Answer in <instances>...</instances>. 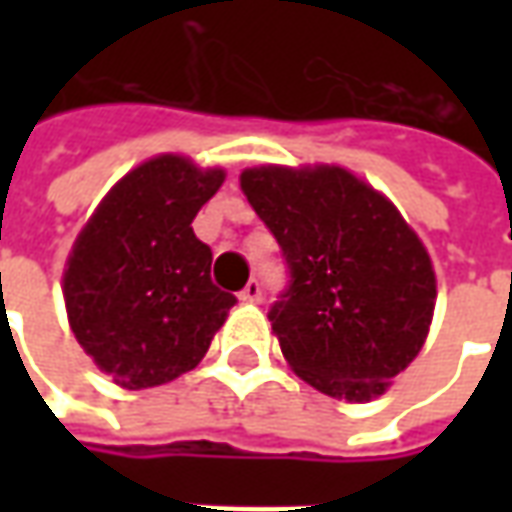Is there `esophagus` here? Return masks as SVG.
<instances>
[{
  "mask_svg": "<svg viewBox=\"0 0 512 512\" xmlns=\"http://www.w3.org/2000/svg\"><path fill=\"white\" fill-rule=\"evenodd\" d=\"M238 299L244 301V304H257V301L263 299V285H260L257 279H249L246 288L238 293Z\"/></svg>",
  "mask_w": 512,
  "mask_h": 512,
  "instance_id": "34e87169",
  "label": "esophagus"
}]
</instances>
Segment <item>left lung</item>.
I'll return each mask as SVG.
<instances>
[{"label":"left lung","mask_w":512,"mask_h":512,"mask_svg":"<svg viewBox=\"0 0 512 512\" xmlns=\"http://www.w3.org/2000/svg\"><path fill=\"white\" fill-rule=\"evenodd\" d=\"M241 189L288 263V288L268 312L288 365L337 400L384 395L422 351L436 307L417 233L343 167H252Z\"/></svg>","instance_id":"obj_1"}]
</instances>
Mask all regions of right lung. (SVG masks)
Listing matches in <instances>:
<instances>
[{
	"mask_svg": "<svg viewBox=\"0 0 512 512\" xmlns=\"http://www.w3.org/2000/svg\"><path fill=\"white\" fill-rule=\"evenodd\" d=\"M224 169L156 156L117 180L76 238L65 310L84 354L123 389L167 384L200 365L235 304L211 279L191 222Z\"/></svg>",
	"mask_w": 512,
	"mask_h": 512,
	"instance_id": "right-lung-1",
	"label": "right lung"
}]
</instances>
